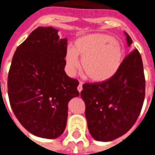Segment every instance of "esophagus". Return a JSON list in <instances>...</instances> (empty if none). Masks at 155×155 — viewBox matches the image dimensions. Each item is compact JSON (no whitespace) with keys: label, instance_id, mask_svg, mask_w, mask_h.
I'll use <instances>...</instances> for the list:
<instances>
[{"label":"esophagus","instance_id":"obj_1","mask_svg":"<svg viewBox=\"0 0 155 155\" xmlns=\"http://www.w3.org/2000/svg\"><path fill=\"white\" fill-rule=\"evenodd\" d=\"M77 89H78V91H79V92H81V91H82V89H83V83L81 82V81H80V84H79V85H78Z\"/></svg>","mask_w":155,"mask_h":155}]
</instances>
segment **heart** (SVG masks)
Wrapping results in <instances>:
<instances>
[{"label":"heart","instance_id":"heart-1","mask_svg":"<svg viewBox=\"0 0 155 155\" xmlns=\"http://www.w3.org/2000/svg\"><path fill=\"white\" fill-rule=\"evenodd\" d=\"M81 65L90 80L105 81L120 70L124 59V50L119 40L107 34L94 33L75 40V47H69L65 53V70L72 76Z\"/></svg>","mask_w":155,"mask_h":155}]
</instances>
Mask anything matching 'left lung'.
Segmentation results:
<instances>
[{"mask_svg": "<svg viewBox=\"0 0 155 155\" xmlns=\"http://www.w3.org/2000/svg\"><path fill=\"white\" fill-rule=\"evenodd\" d=\"M125 35L130 46L132 39L127 33ZM145 87L143 63L137 49L126 55L120 70L111 79L83 84L80 95L92 137L109 142L126 134L141 113Z\"/></svg>", "mask_w": 155, "mask_h": 155, "instance_id": "left-lung-1", "label": "left lung"}]
</instances>
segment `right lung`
Instances as JSON below:
<instances>
[{
	"instance_id": "1",
	"label": "right lung",
	"mask_w": 155,
	"mask_h": 155,
	"mask_svg": "<svg viewBox=\"0 0 155 155\" xmlns=\"http://www.w3.org/2000/svg\"><path fill=\"white\" fill-rule=\"evenodd\" d=\"M68 40L53 27H38L18 46L8 75L11 108L32 134L56 138L63 133L68 104L78 97L79 81L66 74Z\"/></svg>"
}]
</instances>
